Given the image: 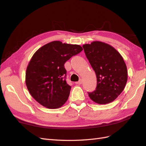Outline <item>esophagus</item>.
I'll return each mask as SVG.
<instances>
[{"mask_svg": "<svg viewBox=\"0 0 146 146\" xmlns=\"http://www.w3.org/2000/svg\"><path fill=\"white\" fill-rule=\"evenodd\" d=\"M82 83V80H81V79H80V80H79L78 82H76V84H77V85H81Z\"/></svg>", "mask_w": 146, "mask_h": 146, "instance_id": "34e87169", "label": "esophagus"}]
</instances>
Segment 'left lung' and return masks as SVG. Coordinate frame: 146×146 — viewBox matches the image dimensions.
<instances>
[{"label": "left lung", "mask_w": 146, "mask_h": 146, "mask_svg": "<svg viewBox=\"0 0 146 146\" xmlns=\"http://www.w3.org/2000/svg\"><path fill=\"white\" fill-rule=\"evenodd\" d=\"M87 59L97 77L96 90L88 92L99 104L115 100L123 91L127 81V69L121 54L111 46L100 41L83 46Z\"/></svg>", "instance_id": "8db88e82"}]
</instances>
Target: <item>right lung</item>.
<instances>
[{
  "instance_id": "obj_1",
  "label": "right lung",
  "mask_w": 146,
  "mask_h": 146,
  "mask_svg": "<svg viewBox=\"0 0 146 146\" xmlns=\"http://www.w3.org/2000/svg\"><path fill=\"white\" fill-rule=\"evenodd\" d=\"M82 50L79 45L55 41L35 53L26 70L25 83L30 94L39 104L55 109L67 101L71 86L66 83L64 64Z\"/></svg>"
}]
</instances>
